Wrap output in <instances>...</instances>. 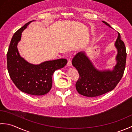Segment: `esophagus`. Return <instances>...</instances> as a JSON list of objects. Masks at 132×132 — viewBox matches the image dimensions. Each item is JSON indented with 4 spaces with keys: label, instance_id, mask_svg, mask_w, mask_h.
Here are the masks:
<instances>
[{
    "label": "esophagus",
    "instance_id": "esophagus-1",
    "mask_svg": "<svg viewBox=\"0 0 132 132\" xmlns=\"http://www.w3.org/2000/svg\"><path fill=\"white\" fill-rule=\"evenodd\" d=\"M68 66H72V63H71V61L70 60H68Z\"/></svg>",
    "mask_w": 132,
    "mask_h": 132
}]
</instances>
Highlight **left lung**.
I'll use <instances>...</instances> for the list:
<instances>
[{
    "label": "left lung",
    "mask_w": 132,
    "mask_h": 132,
    "mask_svg": "<svg viewBox=\"0 0 132 132\" xmlns=\"http://www.w3.org/2000/svg\"><path fill=\"white\" fill-rule=\"evenodd\" d=\"M106 26L112 28L105 21ZM117 50L116 64L112 69H97L85 51L78 52L72 60V64L78 70L79 78L75 87L79 93L87 97H96L111 91L117 86L124 74L127 53L120 35L114 43Z\"/></svg>",
    "instance_id": "8db88e82"
}]
</instances>
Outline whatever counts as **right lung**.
I'll use <instances>...</instances> for the list:
<instances>
[{
  "mask_svg": "<svg viewBox=\"0 0 132 132\" xmlns=\"http://www.w3.org/2000/svg\"><path fill=\"white\" fill-rule=\"evenodd\" d=\"M33 21L27 23L14 33L7 54V69L11 80L20 90L35 96H40L51 89L53 73L65 66L68 61L61 58L35 64L21 57L18 45L21 40L22 32Z\"/></svg>",
  "mask_w": 132,
  "mask_h": 132,
  "instance_id": "1",
  "label": "right lung"
}]
</instances>
